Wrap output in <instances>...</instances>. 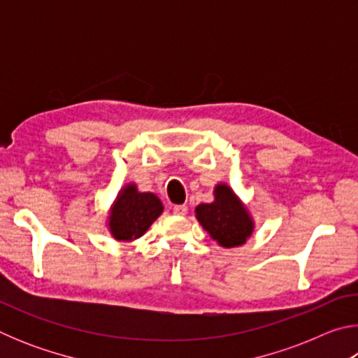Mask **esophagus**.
Returning a JSON list of instances; mask_svg holds the SVG:
<instances>
[{
    "label": "esophagus",
    "mask_w": 358,
    "mask_h": 358,
    "mask_svg": "<svg viewBox=\"0 0 358 358\" xmlns=\"http://www.w3.org/2000/svg\"><path fill=\"white\" fill-rule=\"evenodd\" d=\"M172 211H173V215L183 216V215H186L187 207H186V205H173V207H172Z\"/></svg>",
    "instance_id": "esophagus-1"
}]
</instances>
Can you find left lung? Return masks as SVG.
I'll return each mask as SVG.
<instances>
[{"instance_id": "1", "label": "left lung", "mask_w": 358, "mask_h": 358, "mask_svg": "<svg viewBox=\"0 0 358 358\" xmlns=\"http://www.w3.org/2000/svg\"><path fill=\"white\" fill-rule=\"evenodd\" d=\"M215 201L196 207V217L202 227L222 248L246 243L254 232V221L240 197L226 183L215 186Z\"/></svg>"}]
</instances>
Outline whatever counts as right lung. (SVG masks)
<instances>
[{"label": "right lung", "instance_id": "right-lung-1", "mask_svg": "<svg viewBox=\"0 0 358 358\" xmlns=\"http://www.w3.org/2000/svg\"><path fill=\"white\" fill-rule=\"evenodd\" d=\"M164 211V205L153 192H141L134 183L118 192L108 211L107 226L118 241L141 238Z\"/></svg>", "mask_w": 358, "mask_h": 358}]
</instances>
